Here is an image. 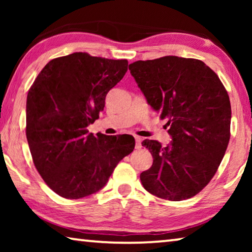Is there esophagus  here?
Returning <instances> with one entry per match:
<instances>
[{"instance_id": "34e87169", "label": "esophagus", "mask_w": 252, "mask_h": 252, "mask_svg": "<svg viewBox=\"0 0 252 252\" xmlns=\"http://www.w3.org/2000/svg\"><path fill=\"white\" fill-rule=\"evenodd\" d=\"M141 142H142V139L139 138V136H135V149L136 150H139V149H141Z\"/></svg>"}]
</instances>
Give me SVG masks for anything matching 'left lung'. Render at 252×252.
<instances>
[{"label": "left lung", "mask_w": 252, "mask_h": 252, "mask_svg": "<svg viewBox=\"0 0 252 252\" xmlns=\"http://www.w3.org/2000/svg\"><path fill=\"white\" fill-rule=\"evenodd\" d=\"M129 70L148 103L168 119L172 141L144 140L153 158L140 174L148 192L181 201L199 193L215 176L230 139L231 105L219 76L197 59L174 55L136 61Z\"/></svg>", "instance_id": "obj_1"}]
</instances>
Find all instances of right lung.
<instances>
[{
  "instance_id": "obj_1",
  "label": "right lung",
  "mask_w": 252,
  "mask_h": 252,
  "mask_svg": "<svg viewBox=\"0 0 252 252\" xmlns=\"http://www.w3.org/2000/svg\"><path fill=\"white\" fill-rule=\"evenodd\" d=\"M127 71L126 60L75 52L51 60L27 99V139L34 165L55 193L80 199L108 182L134 149L131 135L89 133L105 96Z\"/></svg>"
}]
</instances>
